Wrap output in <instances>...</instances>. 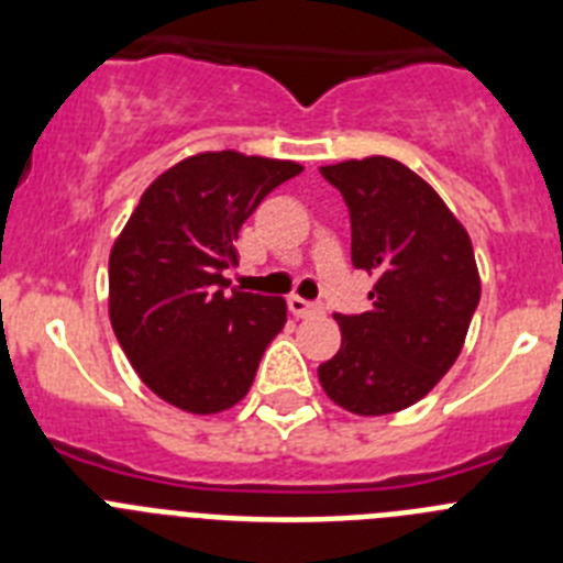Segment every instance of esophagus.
<instances>
[{
	"mask_svg": "<svg viewBox=\"0 0 563 563\" xmlns=\"http://www.w3.org/2000/svg\"><path fill=\"white\" fill-rule=\"evenodd\" d=\"M287 307H290V312L296 318H310V316H321V312H324V307L312 305V301H307V298H301V296L287 298Z\"/></svg>",
	"mask_w": 563,
	"mask_h": 563,
	"instance_id": "34e87169",
	"label": "esophagus"
}]
</instances>
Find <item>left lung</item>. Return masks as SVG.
<instances>
[{"instance_id": "8db88e82", "label": "left lung", "mask_w": 563, "mask_h": 563, "mask_svg": "<svg viewBox=\"0 0 563 563\" xmlns=\"http://www.w3.org/2000/svg\"><path fill=\"white\" fill-rule=\"evenodd\" d=\"M321 174L350 208L352 265L375 276V287L369 312L335 316L341 350L318 366V380L352 415H395L460 357L482 292L474 245L440 194L391 157Z\"/></svg>"}]
</instances>
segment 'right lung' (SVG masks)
I'll list each match as a JSON object with an SVG mask.
<instances>
[{"mask_svg": "<svg viewBox=\"0 0 563 563\" xmlns=\"http://www.w3.org/2000/svg\"><path fill=\"white\" fill-rule=\"evenodd\" d=\"M305 168L225 148L174 163L143 191L109 253V321L137 377L188 415H220L251 389L285 298L225 287L239 228Z\"/></svg>", "mask_w": 563, "mask_h": 563, "instance_id": "1", "label": "right lung"}]
</instances>
